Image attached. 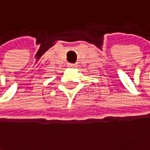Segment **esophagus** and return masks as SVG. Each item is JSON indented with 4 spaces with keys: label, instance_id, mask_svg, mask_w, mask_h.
I'll return each instance as SVG.
<instances>
[{
    "label": "esophagus",
    "instance_id": "1",
    "mask_svg": "<svg viewBox=\"0 0 150 150\" xmlns=\"http://www.w3.org/2000/svg\"><path fill=\"white\" fill-rule=\"evenodd\" d=\"M68 67H69V68H76L77 67V65H76V64H68Z\"/></svg>",
    "mask_w": 150,
    "mask_h": 150
}]
</instances>
